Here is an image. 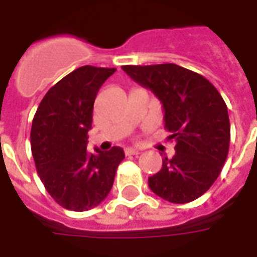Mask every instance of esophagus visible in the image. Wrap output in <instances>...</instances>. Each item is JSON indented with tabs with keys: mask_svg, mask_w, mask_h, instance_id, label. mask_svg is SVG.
<instances>
[{
	"mask_svg": "<svg viewBox=\"0 0 257 257\" xmlns=\"http://www.w3.org/2000/svg\"><path fill=\"white\" fill-rule=\"evenodd\" d=\"M125 154H126V156H138V154H140V151L136 150V149H131V147H129V149L125 150Z\"/></svg>",
	"mask_w": 257,
	"mask_h": 257,
	"instance_id": "esophagus-1",
	"label": "esophagus"
}]
</instances>
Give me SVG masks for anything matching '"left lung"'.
<instances>
[{
	"label": "left lung",
	"mask_w": 257,
	"mask_h": 257,
	"mask_svg": "<svg viewBox=\"0 0 257 257\" xmlns=\"http://www.w3.org/2000/svg\"><path fill=\"white\" fill-rule=\"evenodd\" d=\"M135 82L162 103L175 156L164 158L149 187L173 204H186L208 191L220 175L230 145V119L220 93L208 79L178 64L122 66Z\"/></svg>",
	"instance_id": "8db88e82"
}]
</instances>
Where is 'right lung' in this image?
Segmentation results:
<instances>
[{
	"instance_id": "1",
	"label": "right lung",
	"mask_w": 257,
	"mask_h": 257,
	"mask_svg": "<svg viewBox=\"0 0 257 257\" xmlns=\"http://www.w3.org/2000/svg\"><path fill=\"white\" fill-rule=\"evenodd\" d=\"M115 68L82 66L53 85L37 108L31 125V153L51 197L75 212L92 209L114 183L121 147L86 150L96 95Z\"/></svg>"
}]
</instances>
